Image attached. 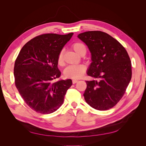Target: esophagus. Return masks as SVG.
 I'll return each mask as SVG.
<instances>
[{"mask_svg":"<svg viewBox=\"0 0 146 146\" xmlns=\"http://www.w3.org/2000/svg\"><path fill=\"white\" fill-rule=\"evenodd\" d=\"M78 80H77V79H73L72 80V83H73V84H75V83H76L77 82H78Z\"/></svg>","mask_w":146,"mask_h":146,"instance_id":"obj_1","label":"esophagus"}]
</instances>
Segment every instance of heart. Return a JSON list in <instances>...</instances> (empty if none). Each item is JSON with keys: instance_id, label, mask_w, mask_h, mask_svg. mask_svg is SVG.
Listing matches in <instances>:
<instances>
[{"instance_id": "b5f03b06", "label": "heart", "mask_w": 146, "mask_h": 146, "mask_svg": "<svg viewBox=\"0 0 146 146\" xmlns=\"http://www.w3.org/2000/svg\"><path fill=\"white\" fill-rule=\"evenodd\" d=\"M73 49L78 55H81L83 53H86V47L82 42H77L74 43L72 46ZM57 62L59 65L63 64V50H61L59 53L57 59ZM86 71V67L83 64L69 65L64 69V74L68 78H79L83 76Z\"/></svg>"}]
</instances>
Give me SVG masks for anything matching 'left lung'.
<instances>
[{"label":"left lung","instance_id":"8db88e82","mask_svg":"<svg viewBox=\"0 0 146 146\" xmlns=\"http://www.w3.org/2000/svg\"><path fill=\"white\" fill-rule=\"evenodd\" d=\"M91 54L88 76L98 80L86 81L84 98L94 109L113 108L125 94L131 78V63L121 44L101 31H89L78 35Z\"/></svg>","mask_w":146,"mask_h":146}]
</instances>
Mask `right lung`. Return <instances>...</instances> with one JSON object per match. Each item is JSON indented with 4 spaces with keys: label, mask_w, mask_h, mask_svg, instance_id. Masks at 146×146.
Returning a JSON list of instances; mask_svg holds the SVG:
<instances>
[{
    "label": "right lung",
    "mask_w": 146,
    "mask_h": 146,
    "mask_svg": "<svg viewBox=\"0 0 146 146\" xmlns=\"http://www.w3.org/2000/svg\"><path fill=\"white\" fill-rule=\"evenodd\" d=\"M47 33L32 39L21 48L15 61V85L29 107L37 113L58 110L71 86L70 79L54 82L61 76L58 56L73 35Z\"/></svg>",
    "instance_id": "add662e5"
}]
</instances>
